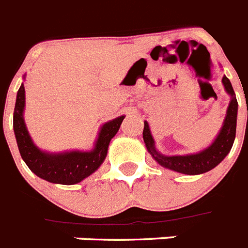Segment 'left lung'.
<instances>
[{
    "mask_svg": "<svg viewBox=\"0 0 248 248\" xmlns=\"http://www.w3.org/2000/svg\"><path fill=\"white\" fill-rule=\"evenodd\" d=\"M222 83L227 93L231 96L226 118H224L222 128L216 139L206 148L202 149L199 152L190 153V155H175V156H167V155L158 152L148 123L144 122L143 139L146 143L147 151L159 166L171 170V171L184 173V175H200V173L208 172L216 166L219 165L223 159L226 158L227 155L231 152L234 138H236L238 102H237L236 93L233 91L231 81L226 76H223Z\"/></svg>",
    "mask_w": 248,
    "mask_h": 248,
    "instance_id": "left-lung-1",
    "label": "left lung"
}]
</instances>
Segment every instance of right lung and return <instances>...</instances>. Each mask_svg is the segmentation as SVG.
<instances>
[{"mask_svg":"<svg viewBox=\"0 0 248 248\" xmlns=\"http://www.w3.org/2000/svg\"><path fill=\"white\" fill-rule=\"evenodd\" d=\"M25 79V76H24ZM25 110V87L21 83L17 91L14 111V132L21 158L38 177L52 184L73 185L99 170L108 155L110 140L119 130L125 116H118L102 124L91 151H64L46 152L32 142L24 119Z\"/></svg>","mask_w":248,"mask_h":248,"instance_id":"right-lung-1","label":"right lung"}]
</instances>
